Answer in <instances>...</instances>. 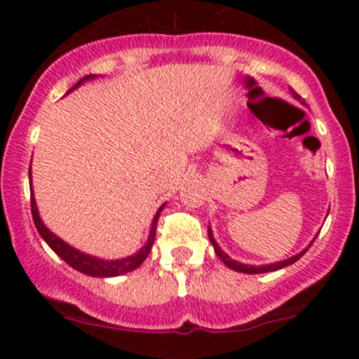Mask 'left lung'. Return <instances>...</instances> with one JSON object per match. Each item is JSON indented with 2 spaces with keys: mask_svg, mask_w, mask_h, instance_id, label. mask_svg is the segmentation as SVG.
<instances>
[{
  "mask_svg": "<svg viewBox=\"0 0 359 359\" xmlns=\"http://www.w3.org/2000/svg\"><path fill=\"white\" fill-rule=\"evenodd\" d=\"M292 96L295 97V100H300V96L297 93H295L294 89H292ZM208 234H209V241H211V245L214 246V251H216V255L217 257H219V259L222 263H224L226 266H228V269H231V270H234V271H240V273H251V275H255V273H266V271H275V270H280V269H283V266H288V265H292V263H295L297 262V259H300L304 257V255H306V251L309 250V248H306L304 251H300V253H297L295 255V257H292V258H287V259H283V262H277V263H270V265H262V266H255V265H245V263H240V262H234V259H231L228 257V255L224 253V251H222L221 248H219V245H217L216 243V240H214V236H212V231H211V228L208 229ZM314 243V241H312ZM311 243V245H312ZM309 245V246H311Z\"/></svg>",
  "mask_w": 359,
  "mask_h": 359,
  "instance_id": "8db88e82",
  "label": "left lung"
}]
</instances>
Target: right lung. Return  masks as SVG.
<instances>
[{"mask_svg":"<svg viewBox=\"0 0 359 359\" xmlns=\"http://www.w3.org/2000/svg\"><path fill=\"white\" fill-rule=\"evenodd\" d=\"M93 74L90 76H86L82 77V79L77 82L76 86H74L72 89L79 88L84 81L88 79H93ZM71 89V90H72ZM69 90V93H71ZM28 175H30L32 179V174L28 172ZM32 187V185H30ZM30 194H32V216H34V222H35V228L36 231L40 233V236L43 238L45 243H47L50 248L55 251L59 257L64 259L65 263H67L69 266H72L74 270L81 271V273H86V275H90V277H118V275H123V273H128V271L138 269L140 265H142L143 262H145L148 255H150V250H151V245H154L155 241V234H156V222H158V216L160 212H162L163 209V204L162 208L158 209V212L155 214L154 221H151V228H150V236H148V241L145 243V246L143 248H140L138 253L131 255V257H126V258H121V259H101V258H96V257H90V255H86L82 253V251L72 248V246H69L67 243L62 241L60 238H57L55 234L52 231H48L47 226L43 224L42 219H40V214H39V209H36V204H35V197H34V191L30 189Z\"/></svg>","mask_w":359,"mask_h":359,"instance_id":"1","label":"right lung"}]
</instances>
